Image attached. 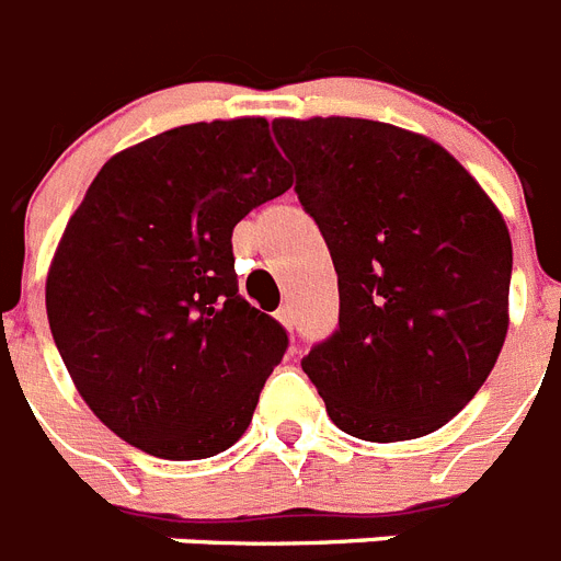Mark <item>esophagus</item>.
Instances as JSON below:
<instances>
[{
  "label": "esophagus",
  "mask_w": 561,
  "mask_h": 561,
  "mask_svg": "<svg viewBox=\"0 0 561 561\" xmlns=\"http://www.w3.org/2000/svg\"><path fill=\"white\" fill-rule=\"evenodd\" d=\"M275 318L277 321H280V327H286V330H295V318H291V309L289 307H280L275 312Z\"/></svg>",
  "instance_id": "obj_1"
}]
</instances>
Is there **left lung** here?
I'll list each match as a JSON object with an SVG mask.
<instances>
[{"instance_id":"left-lung-1","label":"left lung","mask_w":561,"mask_h":561,"mask_svg":"<svg viewBox=\"0 0 561 561\" xmlns=\"http://www.w3.org/2000/svg\"><path fill=\"white\" fill-rule=\"evenodd\" d=\"M337 272V330L300 360L335 427L407 442L488 381L511 323V231L424 134L358 117L272 123Z\"/></svg>"}]
</instances>
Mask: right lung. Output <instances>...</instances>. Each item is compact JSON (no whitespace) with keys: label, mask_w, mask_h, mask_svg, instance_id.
<instances>
[{"label":"right lung","mask_w":561,"mask_h":561,"mask_svg":"<svg viewBox=\"0 0 561 561\" xmlns=\"http://www.w3.org/2000/svg\"><path fill=\"white\" fill-rule=\"evenodd\" d=\"M289 186L263 117L148 137L88 186L45 309L73 387L123 442L194 461L247 433L289 337L238 295L231 229Z\"/></svg>","instance_id":"add662e5"}]
</instances>
